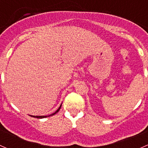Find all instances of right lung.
Segmentation results:
<instances>
[{
	"mask_svg": "<svg viewBox=\"0 0 148 148\" xmlns=\"http://www.w3.org/2000/svg\"><path fill=\"white\" fill-rule=\"evenodd\" d=\"M61 107H62V104H61V105H60V107H59V109H58V110H56V111L54 113H53V114H50V115H48V116H33V115H31V117H36V118H40V119H41V118H44V117H50V116H52V115H53V114H56V113H57L59 111V110H60V109H61Z\"/></svg>",
	"mask_w": 148,
	"mask_h": 148,
	"instance_id": "obj_1",
	"label": "right lung"
}]
</instances>
